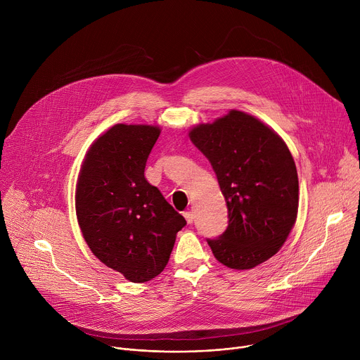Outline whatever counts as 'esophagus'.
<instances>
[{"label":"esophagus","mask_w":360,"mask_h":360,"mask_svg":"<svg viewBox=\"0 0 360 360\" xmlns=\"http://www.w3.org/2000/svg\"><path fill=\"white\" fill-rule=\"evenodd\" d=\"M184 217H185V219H186V222H188V224H192V222H193V219H195V215H193V212H192V211H186V212H184Z\"/></svg>","instance_id":"esophagus-1"}]
</instances>
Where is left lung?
I'll use <instances>...</instances> for the list:
<instances>
[{
  "instance_id": "8db88e82",
  "label": "left lung",
  "mask_w": 360,
  "mask_h": 360,
  "mask_svg": "<svg viewBox=\"0 0 360 360\" xmlns=\"http://www.w3.org/2000/svg\"><path fill=\"white\" fill-rule=\"evenodd\" d=\"M189 138L211 162L228 207L226 231L208 239L214 256L238 271L264 264L282 248L297 217L299 181L288 145L238 110L193 127Z\"/></svg>"
}]
</instances>
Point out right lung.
<instances>
[{
    "mask_svg": "<svg viewBox=\"0 0 360 360\" xmlns=\"http://www.w3.org/2000/svg\"><path fill=\"white\" fill-rule=\"evenodd\" d=\"M160 134L157 125L111 127L91 143L77 181L75 211L86 245L134 283L164 271L186 225L143 175Z\"/></svg>",
    "mask_w": 360,
    "mask_h": 360,
    "instance_id": "1",
    "label": "right lung"
}]
</instances>
